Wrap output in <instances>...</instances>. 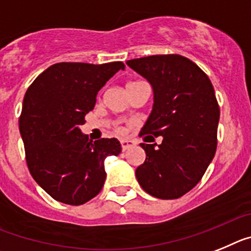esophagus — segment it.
<instances>
[{
    "label": "esophagus",
    "instance_id": "esophagus-1",
    "mask_svg": "<svg viewBox=\"0 0 251 251\" xmlns=\"http://www.w3.org/2000/svg\"><path fill=\"white\" fill-rule=\"evenodd\" d=\"M134 145H135L134 141H131V140H121V148H123L124 151H125V150H127L128 148L134 147Z\"/></svg>",
    "mask_w": 251,
    "mask_h": 251
}]
</instances>
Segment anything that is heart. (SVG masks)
Returning <instances> with one entry per match:
<instances>
[{"label": "heart", "instance_id": "b5f03b06", "mask_svg": "<svg viewBox=\"0 0 251 251\" xmlns=\"http://www.w3.org/2000/svg\"><path fill=\"white\" fill-rule=\"evenodd\" d=\"M138 83H141V82H130V83H127V86H126V88H130V87L135 86V84H138ZM123 130L120 127H116V132H121Z\"/></svg>", "mask_w": 251, "mask_h": 251}]
</instances>
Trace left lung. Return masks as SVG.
Listing matches in <instances>:
<instances>
[{
  "label": "left lung",
  "mask_w": 251,
  "mask_h": 251,
  "mask_svg": "<svg viewBox=\"0 0 251 251\" xmlns=\"http://www.w3.org/2000/svg\"><path fill=\"white\" fill-rule=\"evenodd\" d=\"M126 64L154 89L152 111L140 136L163 138L160 145L140 144L147 159L135 172L139 184L156 198L182 197L202 179L216 152L220 107L212 83L196 63L178 54Z\"/></svg>",
  "instance_id": "left-lung-1"
}]
</instances>
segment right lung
<instances>
[{
    "label": "right lung",
    "instance_id": "obj_1",
    "mask_svg": "<svg viewBox=\"0 0 251 251\" xmlns=\"http://www.w3.org/2000/svg\"><path fill=\"white\" fill-rule=\"evenodd\" d=\"M123 62L56 63L39 74L24 97L19 127L30 174L48 195L79 206L99 195L104 159L119 155L117 139L95 143L80 132L96 96Z\"/></svg>",
    "mask_w": 251,
    "mask_h": 251
}]
</instances>
